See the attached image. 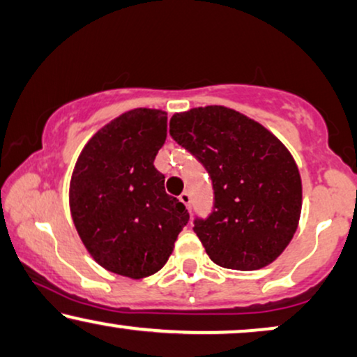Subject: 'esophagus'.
<instances>
[{
    "label": "esophagus",
    "instance_id": "esophagus-1",
    "mask_svg": "<svg viewBox=\"0 0 357 357\" xmlns=\"http://www.w3.org/2000/svg\"><path fill=\"white\" fill-rule=\"evenodd\" d=\"M179 201H181V202L184 204V206H186V207L189 208V207H191V194H189V192H183L181 196H179Z\"/></svg>",
    "mask_w": 357,
    "mask_h": 357
}]
</instances>
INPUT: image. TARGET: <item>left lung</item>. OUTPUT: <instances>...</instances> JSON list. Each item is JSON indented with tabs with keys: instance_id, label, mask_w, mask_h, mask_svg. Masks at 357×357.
I'll return each instance as SVG.
<instances>
[{
	"instance_id": "8db88e82",
	"label": "left lung",
	"mask_w": 357,
	"mask_h": 357,
	"mask_svg": "<svg viewBox=\"0 0 357 357\" xmlns=\"http://www.w3.org/2000/svg\"><path fill=\"white\" fill-rule=\"evenodd\" d=\"M169 134L206 166L213 212L194 231L213 263L255 271L282 255L302 212V179L287 146L273 132L225 106L176 112Z\"/></svg>"
}]
</instances>
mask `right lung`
<instances>
[{"label":"right lung","instance_id":"obj_1","mask_svg":"<svg viewBox=\"0 0 357 357\" xmlns=\"http://www.w3.org/2000/svg\"><path fill=\"white\" fill-rule=\"evenodd\" d=\"M166 127L168 114L161 109H130L88 140L71 173L76 231L93 259L114 274H155L189 220L184 204L166 194L165 176L153 165Z\"/></svg>","mask_w":357,"mask_h":357}]
</instances>
